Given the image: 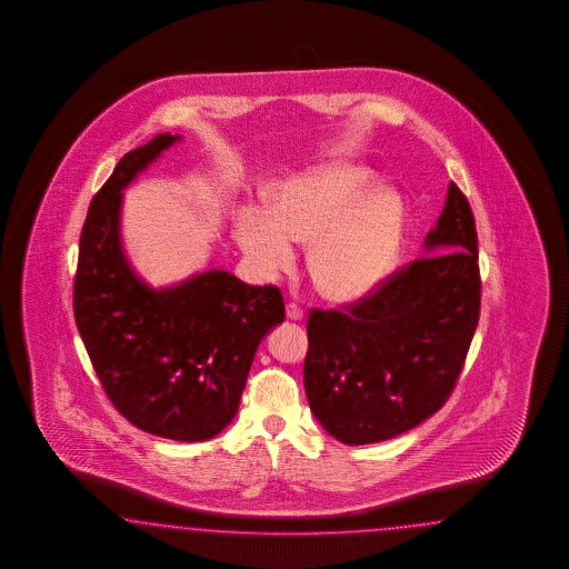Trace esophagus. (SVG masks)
<instances>
[{"mask_svg": "<svg viewBox=\"0 0 569 569\" xmlns=\"http://www.w3.org/2000/svg\"><path fill=\"white\" fill-rule=\"evenodd\" d=\"M286 317H288L290 321H302V319H305V312H302V309H300L298 305H288V307H286Z\"/></svg>", "mask_w": 569, "mask_h": 569, "instance_id": "1", "label": "esophagus"}]
</instances>
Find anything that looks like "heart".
I'll list each match as a JSON object with an SVG mask.
<instances>
[{
    "mask_svg": "<svg viewBox=\"0 0 569 569\" xmlns=\"http://www.w3.org/2000/svg\"><path fill=\"white\" fill-rule=\"evenodd\" d=\"M359 164L333 162L293 174L264 191V207L238 212L233 236L262 276L288 271L292 243L309 246L315 290L333 305H355L397 267L405 208L397 191L372 188Z\"/></svg>",
    "mask_w": 569,
    "mask_h": 569,
    "instance_id": "1",
    "label": "heart"
}]
</instances>
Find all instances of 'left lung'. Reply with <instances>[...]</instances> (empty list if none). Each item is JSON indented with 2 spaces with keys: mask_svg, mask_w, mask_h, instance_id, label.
Returning a JSON list of instances; mask_svg holds the SVG:
<instances>
[{
  "mask_svg": "<svg viewBox=\"0 0 569 569\" xmlns=\"http://www.w3.org/2000/svg\"><path fill=\"white\" fill-rule=\"evenodd\" d=\"M478 319V233L450 183L423 259L348 312L310 310L305 390L315 419L350 447L413 430L452 392Z\"/></svg>",
  "mask_w": 569,
  "mask_h": 569,
  "instance_id": "1",
  "label": "left lung"
}]
</instances>
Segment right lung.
I'll return each instance as SVG.
<instances>
[{
  "instance_id": "obj_1",
  "label": "right lung",
  "mask_w": 569,
  "mask_h": 569,
  "mask_svg": "<svg viewBox=\"0 0 569 569\" xmlns=\"http://www.w3.org/2000/svg\"><path fill=\"white\" fill-rule=\"evenodd\" d=\"M181 136L162 133L121 158L87 212L74 319L112 405L139 430L204 442L233 421L260 342L283 323L276 286L223 269L152 288L122 243V191Z\"/></svg>"
}]
</instances>
